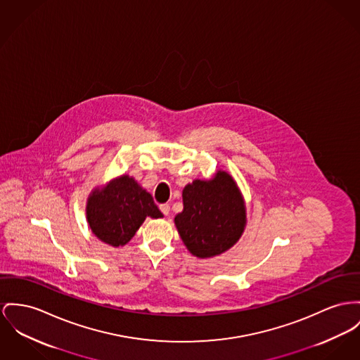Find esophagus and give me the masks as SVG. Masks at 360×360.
I'll use <instances>...</instances> for the list:
<instances>
[{"mask_svg":"<svg viewBox=\"0 0 360 360\" xmlns=\"http://www.w3.org/2000/svg\"><path fill=\"white\" fill-rule=\"evenodd\" d=\"M160 210L162 212L164 216H169V212H170V206L168 203H164V205H160Z\"/></svg>","mask_w":360,"mask_h":360,"instance_id":"1","label":"esophagus"}]
</instances>
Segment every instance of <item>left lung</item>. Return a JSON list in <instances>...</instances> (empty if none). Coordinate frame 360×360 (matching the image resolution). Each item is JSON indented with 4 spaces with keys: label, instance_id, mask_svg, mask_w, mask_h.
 <instances>
[{
    "label": "left lung",
    "instance_id": "8db88e82",
    "mask_svg": "<svg viewBox=\"0 0 360 360\" xmlns=\"http://www.w3.org/2000/svg\"><path fill=\"white\" fill-rule=\"evenodd\" d=\"M247 224L243 193L226 170L195 179L183 190V212L174 225L187 250L205 259L224 254L239 241Z\"/></svg>",
    "mask_w": 360,
    "mask_h": 360
}]
</instances>
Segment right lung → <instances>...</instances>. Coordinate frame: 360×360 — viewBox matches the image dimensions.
<instances>
[{
    "instance_id": "right-lung-1",
    "label": "right lung",
    "mask_w": 360,
    "mask_h": 360,
    "mask_svg": "<svg viewBox=\"0 0 360 360\" xmlns=\"http://www.w3.org/2000/svg\"><path fill=\"white\" fill-rule=\"evenodd\" d=\"M146 217L162 218L153 196L129 174H121L96 187L87 198L86 218L93 235L122 247L132 239Z\"/></svg>"
}]
</instances>
